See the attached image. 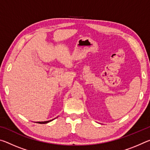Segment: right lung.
Instances as JSON below:
<instances>
[{"mask_svg": "<svg viewBox=\"0 0 150 150\" xmlns=\"http://www.w3.org/2000/svg\"><path fill=\"white\" fill-rule=\"evenodd\" d=\"M53 120H49V121H45V122H37L36 123H39V124H46V123H48L50 122H51Z\"/></svg>", "mask_w": 150, "mask_h": 150, "instance_id": "obj_1", "label": "right lung"}]
</instances>
